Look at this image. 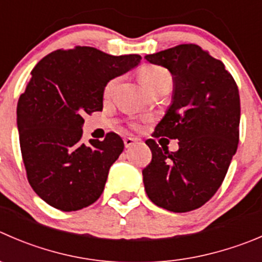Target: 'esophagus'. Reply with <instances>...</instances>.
I'll return each mask as SVG.
<instances>
[{
    "mask_svg": "<svg viewBox=\"0 0 262 262\" xmlns=\"http://www.w3.org/2000/svg\"><path fill=\"white\" fill-rule=\"evenodd\" d=\"M139 139L137 138H132V137H128V138L124 139V146H125V148H130L132 146H134L136 143H138Z\"/></svg>",
    "mask_w": 262,
    "mask_h": 262,
    "instance_id": "obj_1",
    "label": "esophagus"
}]
</instances>
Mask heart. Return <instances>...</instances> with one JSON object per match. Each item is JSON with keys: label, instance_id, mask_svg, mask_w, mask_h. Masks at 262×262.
<instances>
[{"label": "heart", "instance_id": "heart-1", "mask_svg": "<svg viewBox=\"0 0 262 262\" xmlns=\"http://www.w3.org/2000/svg\"><path fill=\"white\" fill-rule=\"evenodd\" d=\"M139 80H141L142 85L149 93H152L164 87H171L172 75L165 68L159 67V65H148V67H144L143 69H141V72H139ZM116 84H118V79L110 80L105 88V95L113 93Z\"/></svg>", "mask_w": 262, "mask_h": 262}]
</instances>
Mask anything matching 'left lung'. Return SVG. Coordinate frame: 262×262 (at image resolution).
<instances>
[{"label": "left lung", "mask_w": 262, "mask_h": 262, "mask_svg": "<svg viewBox=\"0 0 262 262\" xmlns=\"http://www.w3.org/2000/svg\"><path fill=\"white\" fill-rule=\"evenodd\" d=\"M172 75L171 103L155 137L178 139L169 152L154 139L144 167V189L159 207L172 212L199 209L224 180L239 142V92L224 63L197 45H179L144 56Z\"/></svg>", "instance_id": "left-lung-1"}]
</instances>
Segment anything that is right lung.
<instances>
[{
  "instance_id": "obj_1",
  "label": "right lung",
  "mask_w": 262,
  "mask_h": 262,
  "mask_svg": "<svg viewBox=\"0 0 262 262\" xmlns=\"http://www.w3.org/2000/svg\"><path fill=\"white\" fill-rule=\"evenodd\" d=\"M141 58L78 46L53 51L32 70L17 102V130L28 182L50 206L77 211L102 194L124 142L108 133L83 143V116L102 110L106 84Z\"/></svg>"
}]
</instances>
